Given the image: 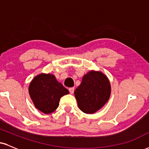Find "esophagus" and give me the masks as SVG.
I'll return each instance as SVG.
<instances>
[{"mask_svg": "<svg viewBox=\"0 0 149 149\" xmlns=\"http://www.w3.org/2000/svg\"><path fill=\"white\" fill-rule=\"evenodd\" d=\"M69 90L70 94H71V95H72V94H73V92H74V88H69Z\"/></svg>", "mask_w": 149, "mask_h": 149, "instance_id": "esophagus-1", "label": "esophagus"}]
</instances>
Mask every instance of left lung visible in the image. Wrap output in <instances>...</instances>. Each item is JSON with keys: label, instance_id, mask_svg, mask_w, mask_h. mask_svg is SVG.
Masks as SVG:
<instances>
[{"label": "left lung", "instance_id": "1", "mask_svg": "<svg viewBox=\"0 0 149 149\" xmlns=\"http://www.w3.org/2000/svg\"><path fill=\"white\" fill-rule=\"evenodd\" d=\"M111 85L108 78L100 71H91L83 76L75 90L78 107L85 113H94L109 100Z\"/></svg>", "mask_w": 149, "mask_h": 149}]
</instances>
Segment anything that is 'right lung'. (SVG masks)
Listing matches in <instances>:
<instances>
[{
	"instance_id": "add662e5",
	"label": "right lung",
	"mask_w": 149,
	"mask_h": 149,
	"mask_svg": "<svg viewBox=\"0 0 149 149\" xmlns=\"http://www.w3.org/2000/svg\"><path fill=\"white\" fill-rule=\"evenodd\" d=\"M29 92L36 108L45 114L54 112L61 97L69 93L54 75L41 73L31 82Z\"/></svg>"
}]
</instances>
